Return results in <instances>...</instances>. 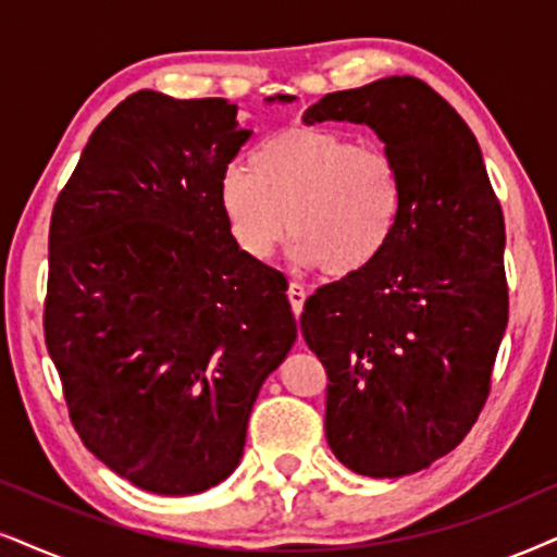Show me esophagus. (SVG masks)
<instances>
[{"instance_id": "obj_1", "label": "esophagus", "mask_w": 557, "mask_h": 557, "mask_svg": "<svg viewBox=\"0 0 557 557\" xmlns=\"http://www.w3.org/2000/svg\"><path fill=\"white\" fill-rule=\"evenodd\" d=\"M306 287L302 285H298V283H290L287 285V298H290V308H293V313L295 315H300V311H302V302H306Z\"/></svg>"}]
</instances>
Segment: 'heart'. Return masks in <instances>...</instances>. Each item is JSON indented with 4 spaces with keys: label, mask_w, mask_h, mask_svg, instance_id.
Returning a JSON list of instances; mask_svg holds the SVG:
<instances>
[{
    "label": "heart",
    "mask_w": 557,
    "mask_h": 557,
    "mask_svg": "<svg viewBox=\"0 0 557 557\" xmlns=\"http://www.w3.org/2000/svg\"><path fill=\"white\" fill-rule=\"evenodd\" d=\"M236 249L267 262L287 228L293 262L347 277L388 249L404 213V174L383 149L349 133L285 128L251 151L249 169L231 166L218 187Z\"/></svg>",
    "instance_id": "1"
}]
</instances>
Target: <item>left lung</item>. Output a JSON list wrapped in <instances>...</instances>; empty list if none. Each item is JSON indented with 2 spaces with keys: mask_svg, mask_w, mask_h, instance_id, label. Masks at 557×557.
<instances>
[{
  "mask_svg": "<svg viewBox=\"0 0 557 557\" xmlns=\"http://www.w3.org/2000/svg\"><path fill=\"white\" fill-rule=\"evenodd\" d=\"M364 123L404 174L388 249L306 300L300 331L326 368V440L370 478L424 470L460 445L488 398L509 321L504 213L481 146L417 76L331 91L302 123Z\"/></svg>",
  "mask_w": 557,
  "mask_h": 557,
  "instance_id": "1",
  "label": "left lung"
}]
</instances>
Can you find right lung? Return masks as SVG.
Masks as SVG:
<instances>
[{"label": "right lung", "mask_w": 557, "mask_h": 557, "mask_svg": "<svg viewBox=\"0 0 557 557\" xmlns=\"http://www.w3.org/2000/svg\"><path fill=\"white\" fill-rule=\"evenodd\" d=\"M236 112L136 91L91 133L51 215L44 329L69 417L89 453L161 496L234 473L298 336L283 274L236 249L218 202L251 136Z\"/></svg>", "instance_id": "right-lung-1"}]
</instances>
